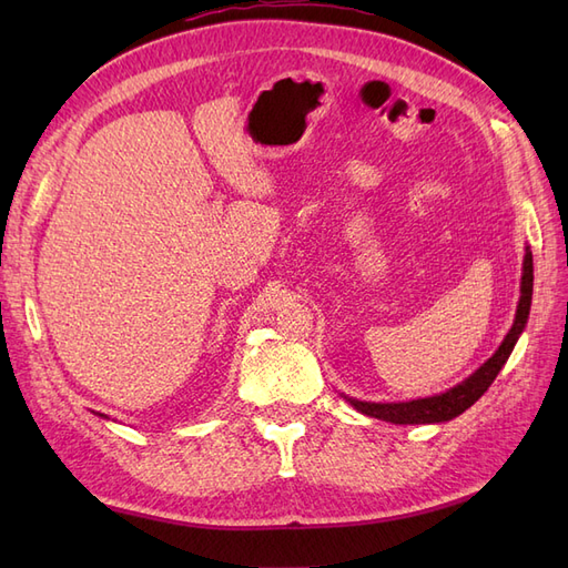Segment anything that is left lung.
<instances>
[{"label": "left lung", "instance_id": "1", "mask_svg": "<svg viewBox=\"0 0 568 568\" xmlns=\"http://www.w3.org/2000/svg\"><path fill=\"white\" fill-rule=\"evenodd\" d=\"M530 298H532V253L526 246L524 255V267H521V296L517 305V315H514L511 329L507 332L505 341L497 348L484 365H480L467 379L459 382L457 386L448 388L445 393L428 395V398L417 400H398V403H369V400H357L351 395H343L357 412H363L367 417L390 422V424H440L459 417L464 409H469L480 395L488 390V386L495 382V376L500 374L505 363L509 359L514 346L526 329L528 313H530Z\"/></svg>", "mask_w": 568, "mask_h": 568}]
</instances>
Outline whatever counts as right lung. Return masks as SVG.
Returning <instances> with one entry per match:
<instances>
[{"mask_svg":"<svg viewBox=\"0 0 568 568\" xmlns=\"http://www.w3.org/2000/svg\"><path fill=\"white\" fill-rule=\"evenodd\" d=\"M97 415H99V412H97ZM99 417H104V419H109V417H106V415H99Z\"/></svg>","mask_w":568,"mask_h":568,"instance_id":"1","label":"right lung"}]
</instances>
